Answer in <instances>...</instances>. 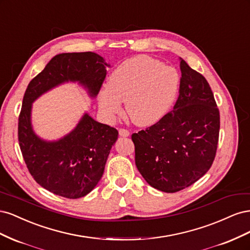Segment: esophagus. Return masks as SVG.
<instances>
[{"instance_id":"1","label":"esophagus","mask_w":250,"mask_h":250,"mask_svg":"<svg viewBox=\"0 0 250 250\" xmlns=\"http://www.w3.org/2000/svg\"><path fill=\"white\" fill-rule=\"evenodd\" d=\"M119 134L121 135V137H124V138H126V137H129V131H128L127 129H124V128H120L119 129Z\"/></svg>"}]
</instances>
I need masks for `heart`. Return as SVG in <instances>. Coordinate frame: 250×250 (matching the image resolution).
Wrapping results in <instances>:
<instances>
[{
  "label": "heart",
  "mask_w": 250,
  "mask_h": 250,
  "mask_svg": "<svg viewBox=\"0 0 250 250\" xmlns=\"http://www.w3.org/2000/svg\"><path fill=\"white\" fill-rule=\"evenodd\" d=\"M179 75L148 56H135L120 63L110 74L107 88L98 94L101 111L109 119L122 113L126 103L130 120L139 126H150L169 111L176 99Z\"/></svg>",
  "instance_id": "1"
}]
</instances>
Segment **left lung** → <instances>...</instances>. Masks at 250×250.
<instances>
[{
	"instance_id": "left-lung-1",
	"label": "left lung",
	"mask_w": 250,
	"mask_h": 250,
	"mask_svg": "<svg viewBox=\"0 0 250 250\" xmlns=\"http://www.w3.org/2000/svg\"><path fill=\"white\" fill-rule=\"evenodd\" d=\"M180 60L179 96L173 110L131 135L135 165L157 190L175 193L190 187L213 164L220 115L207 79Z\"/></svg>"
}]
</instances>
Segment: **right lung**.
<instances>
[{
    "instance_id": "right-lung-1",
    "label": "right lung",
    "mask_w": 250,
    "mask_h": 250,
    "mask_svg": "<svg viewBox=\"0 0 250 250\" xmlns=\"http://www.w3.org/2000/svg\"><path fill=\"white\" fill-rule=\"evenodd\" d=\"M104 58L94 52L53 57L28 84L19 117V143L30 174L46 190L65 198L87 195L101 179L118 130L84 113L77 126L57 141L37 137L31 124L32 103L64 82H78L95 98L106 77Z\"/></svg>"
}]
</instances>
